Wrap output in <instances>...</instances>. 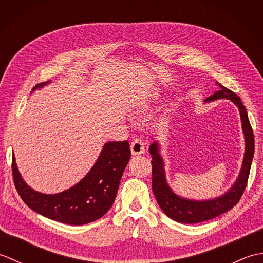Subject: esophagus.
<instances>
[{
	"instance_id": "1",
	"label": "esophagus",
	"mask_w": 263,
	"mask_h": 263,
	"mask_svg": "<svg viewBox=\"0 0 263 263\" xmlns=\"http://www.w3.org/2000/svg\"><path fill=\"white\" fill-rule=\"evenodd\" d=\"M144 140L142 138H136L131 142V153L132 155H140L144 153Z\"/></svg>"
}]
</instances>
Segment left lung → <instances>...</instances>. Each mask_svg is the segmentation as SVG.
I'll return each mask as SVG.
<instances>
[{"instance_id": "1", "label": "left lung", "mask_w": 263, "mask_h": 263, "mask_svg": "<svg viewBox=\"0 0 263 263\" xmlns=\"http://www.w3.org/2000/svg\"><path fill=\"white\" fill-rule=\"evenodd\" d=\"M218 86L220 87V90L209 96L205 99V102H212V100L224 98L231 99L237 106L239 113H241L242 127L245 136V155L243 167L236 183L234 184L230 191L219 198L206 201H193L178 197L172 191L168 184L166 183L164 161L159 155L158 143L154 142L149 148V152L153 157L152 186L156 200H157L159 206L167 216L172 218L173 220L183 222V224H197V222L209 220L225 214L226 211L231 210L234 205L237 204L248 184L251 164H252L254 154V135L252 126L250 124L247 109H245L243 103L241 102V98L230 89L221 86L220 83H218Z\"/></svg>"}]
</instances>
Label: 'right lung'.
<instances>
[{
  "instance_id": "add662e5",
  "label": "right lung",
  "mask_w": 263,
  "mask_h": 263,
  "mask_svg": "<svg viewBox=\"0 0 263 263\" xmlns=\"http://www.w3.org/2000/svg\"><path fill=\"white\" fill-rule=\"evenodd\" d=\"M44 85L38 83L33 89ZM130 157V144L126 140L107 142L85 178L66 191L53 195L42 194L28 186L20 176L13 156L14 186L22 201L38 214L64 224L85 225L109 210Z\"/></svg>"
}]
</instances>
